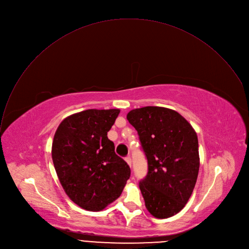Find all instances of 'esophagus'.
<instances>
[{
	"instance_id": "1",
	"label": "esophagus",
	"mask_w": 249,
	"mask_h": 249,
	"mask_svg": "<svg viewBox=\"0 0 249 249\" xmlns=\"http://www.w3.org/2000/svg\"><path fill=\"white\" fill-rule=\"evenodd\" d=\"M125 161H126V163L131 167V162H132V161H131V157H130L129 155L125 157Z\"/></svg>"
}]
</instances>
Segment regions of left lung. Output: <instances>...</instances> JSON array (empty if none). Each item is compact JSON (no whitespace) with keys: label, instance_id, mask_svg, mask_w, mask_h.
<instances>
[{"label":"left lung","instance_id":"1","mask_svg":"<svg viewBox=\"0 0 249 249\" xmlns=\"http://www.w3.org/2000/svg\"><path fill=\"white\" fill-rule=\"evenodd\" d=\"M147 160V174L139 188L147 210L166 219L188 201L199 171L196 132L178 112L148 106L127 114Z\"/></svg>","mask_w":249,"mask_h":249}]
</instances>
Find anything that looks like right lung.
Listing matches in <instances>:
<instances>
[{"mask_svg":"<svg viewBox=\"0 0 249 249\" xmlns=\"http://www.w3.org/2000/svg\"><path fill=\"white\" fill-rule=\"evenodd\" d=\"M119 114V109H90L71 115L54 136L52 159L60 182L71 199L88 211L114 202L130 177L129 166L107 136Z\"/></svg>","mask_w":249,"mask_h":249,"instance_id":"right-lung-1","label":"right lung"}]
</instances>
